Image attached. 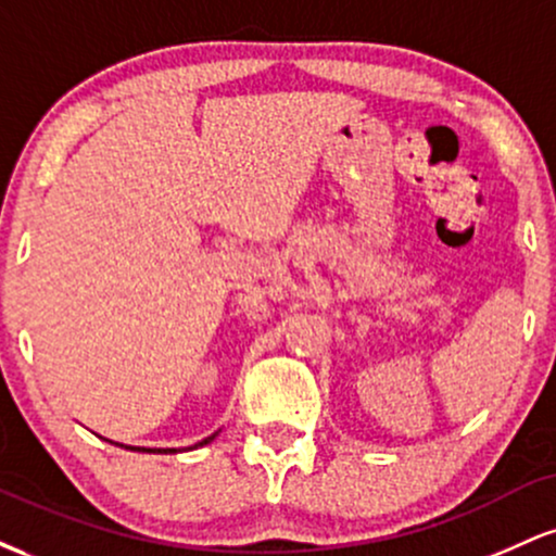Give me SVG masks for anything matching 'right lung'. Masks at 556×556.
Segmentation results:
<instances>
[{
    "label": "right lung",
    "instance_id": "add662e5",
    "mask_svg": "<svg viewBox=\"0 0 556 556\" xmlns=\"http://www.w3.org/2000/svg\"><path fill=\"white\" fill-rule=\"evenodd\" d=\"M214 437H216V433H214ZM214 437L203 439V442H198L195 446H203V444H208V442H212V439H214ZM127 450H143V452H164V455H167V452H177V450H146V446H127Z\"/></svg>",
    "mask_w": 556,
    "mask_h": 556
}]
</instances>
